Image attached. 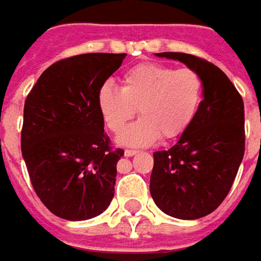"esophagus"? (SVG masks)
I'll return each mask as SVG.
<instances>
[{
  "instance_id": "34e87169",
  "label": "esophagus",
  "mask_w": 261,
  "mask_h": 261,
  "mask_svg": "<svg viewBox=\"0 0 261 261\" xmlns=\"http://www.w3.org/2000/svg\"><path fill=\"white\" fill-rule=\"evenodd\" d=\"M138 154V151H135V149H126L125 151V155L126 156H134Z\"/></svg>"
}]
</instances>
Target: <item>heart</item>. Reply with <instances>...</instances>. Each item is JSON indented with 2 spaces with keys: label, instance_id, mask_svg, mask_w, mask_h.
Returning <instances> with one entry per match:
<instances>
[{
  "label": "heart",
  "instance_id": "b5f03b06",
  "mask_svg": "<svg viewBox=\"0 0 261 261\" xmlns=\"http://www.w3.org/2000/svg\"><path fill=\"white\" fill-rule=\"evenodd\" d=\"M203 98V81L189 68L144 62L127 69L120 88L105 84L97 103L106 125L122 134L136 110L143 117L119 138L125 146H149L163 136L174 139L193 123Z\"/></svg>",
  "mask_w": 261,
  "mask_h": 261
}]
</instances>
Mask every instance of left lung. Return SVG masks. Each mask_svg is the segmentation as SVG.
<instances>
[{
	"label": "left lung",
	"mask_w": 261,
	"mask_h": 261,
	"mask_svg": "<svg viewBox=\"0 0 261 261\" xmlns=\"http://www.w3.org/2000/svg\"><path fill=\"white\" fill-rule=\"evenodd\" d=\"M203 81V100L193 123L167 151L154 152L149 192L155 205L178 219H199L222 203L244 156V103L229 78L202 58L163 52Z\"/></svg>",
	"instance_id": "obj_1"
}]
</instances>
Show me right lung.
<instances>
[{
	"mask_svg": "<svg viewBox=\"0 0 261 261\" xmlns=\"http://www.w3.org/2000/svg\"><path fill=\"white\" fill-rule=\"evenodd\" d=\"M126 54H84L50 65L29 93L21 154L36 195L62 219L103 214L115 196L116 164L97 95Z\"/></svg>",
	"mask_w": 261,
	"mask_h": 261,
	"instance_id": "obj_1",
	"label": "right lung"
}]
</instances>
